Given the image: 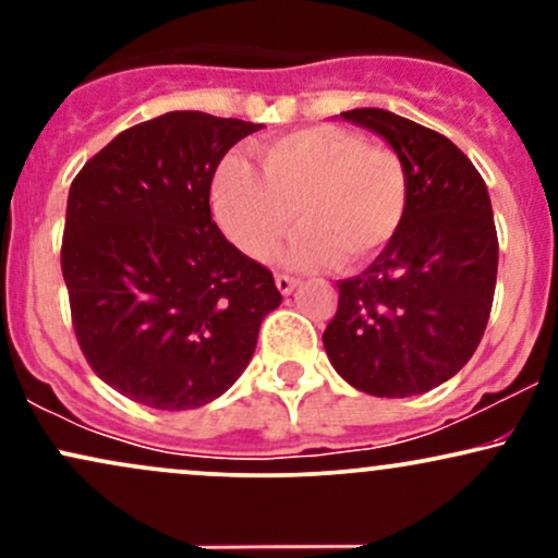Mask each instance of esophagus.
<instances>
[{"label": "esophagus", "instance_id": "1", "mask_svg": "<svg viewBox=\"0 0 558 558\" xmlns=\"http://www.w3.org/2000/svg\"><path fill=\"white\" fill-rule=\"evenodd\" d=\"M296 283H299V280L291 278V275H286V272L275 275V286H278V291L283 293V296H288V293H291L293 288H296Z\"/></svg>", "mask_w": 558, "mask_h": 558}]
</instances>
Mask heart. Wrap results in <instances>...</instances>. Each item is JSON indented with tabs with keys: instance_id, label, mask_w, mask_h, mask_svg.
Listing matches in <instances>:
<instances>
[{
	"instance_id": "heart-1",
	"label": "heart",
	"mask_w": 558,
	"mask_h": 558,
	"mask_svg": "<svg viewBox=\"0 0 558 558\" xmlns=\"http://www.w3.org/2000/svg\"><path fill=\"white\" fill-rule=\"evenodd\" d=\"M259 172L226 157L213 178V213L252 259H265L293 226L286 259L299 267L373 262L399 233L409 207V172L390 146L360 131L310 125L254 146Z\"/></svg>"
}]
</instances>
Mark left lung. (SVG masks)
<instances>
[{
  "instance_id": "obj_1",
  "label": "left lung",
  "mask_w": 558,
  "mask_h": 558,
  "mask_svg": "<svg viewBox=\"0 0 558 558\" xmlns=\"http://www.w3.org/2000/svg\"><path fill=\"white\" fill-rule=\"evenodd\" d=\"M343 120L373 128L409 172V207L393 241L338 283L323 332L336 373L383 399L425 393L475 354L498 272L490 196L470 157L438 131L362 107Z\"/></svg>"
}]
</instances>
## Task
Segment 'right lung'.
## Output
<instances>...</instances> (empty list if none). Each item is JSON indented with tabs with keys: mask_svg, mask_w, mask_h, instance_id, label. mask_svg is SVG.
<instances>
[{
	"mask_svg": "<svg viewBox=\"0 0 558 558\" xmlns=\"http://www.w3.org/2000/svg\"><path fill=\"white\" fill-rule=\"evenodd\" d=\"M259 128L165 112L114 136L70 183L60 262L73 330L88 367L131 401L178 412L226 393L283 301L209 209L220 159Z\"/></svg>",
	"mask_w": 558,
	"mask_h": 558,
	"instance_id": "add662e5",
	"label": "right lung"
}]
</instances>
